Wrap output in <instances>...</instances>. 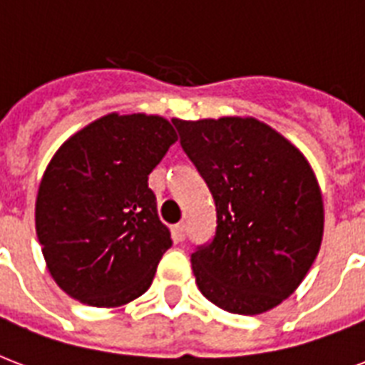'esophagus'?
Segmentation results:
<instances>
[{
  "instance_id": "obj_1",
  "label": "esophagus",
  "mask_w": 365,
  "mask_h": 365,
  "mask_svg": "<svg viewBox=\"0 0 365 365\" xmlns=\"http://www.w3.org/2000/svg\"><path fill=\"white\" fill-rule=\"evenodd\" d=\"M174 235H176V239L182 242V240L185 239V223H178L176 227H174Z\"/></svg>"
}]
</instances>
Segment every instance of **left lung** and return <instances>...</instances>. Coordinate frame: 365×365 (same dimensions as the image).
Here are the masks:
<instances>
[{"label": "left lung", "instance_id": "left-lung-1", "mask_svg": "<svg viewBox=\"0 0 365 365\" xmlns=\"http://www.w3.org/2000/svg\"><path fill=\"white\" fill-rule=\"evenodd\" d=\"M172 123L216 202V235L191 254L197 286L233 314L280 305L322 242V195L311 165L254 117Z\"/></svg>", "mask_w": 365, "mask_h": 365}]
</instances>
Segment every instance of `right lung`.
Instances as JSON below:
<instances>
[{"mask_svg":"<svg viewBox=\"0 0 365 365\" xmlns=\"http://www.w3.org/2000/svg\"><path fill=\"white\" fill-rule=\"evenodd\" d=\"M176 140L159 115L110 113L54 153L37 191L36 231L70 297L121 307L148 292L172 246L148 178Z\"/></svg>","mask_w":365,"mask_h":365,"instance_id":"right-lung-1","label":"right lung"}]
</instances>
